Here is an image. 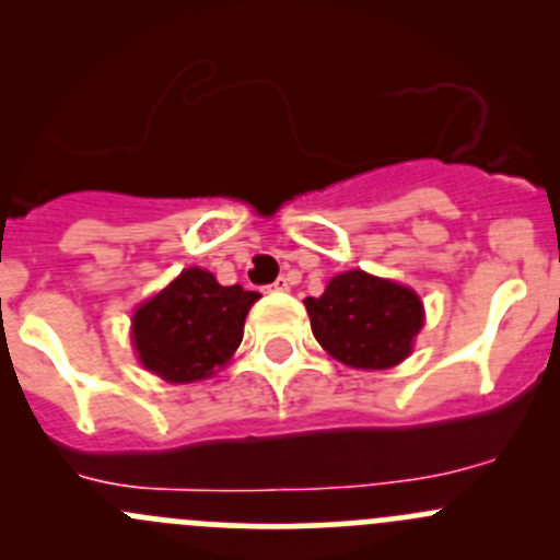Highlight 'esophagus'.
<instances>
[{"label": "esophagus", "instance_id": "1", "mask_svg": "<svg viewBox=\"0 0 560 560\" xmlns=\"http://www.w3.org/2000/svg\"><path fill=\"white\" fill-rule=\"evenodd\" d=\"M270 290H273V292H287V290H290V279L279 276V279H276L273 284H270Z\"/></svg>", "mask_w": 560, "mask_h": 560}]
</instances>
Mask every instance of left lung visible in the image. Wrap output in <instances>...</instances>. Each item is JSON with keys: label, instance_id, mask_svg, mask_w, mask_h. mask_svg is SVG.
Here are the masks:
<instances>
[{"label": "left lung", "instance_id": "obj_1", "mask_svg": "<svg viewBox=\"0 0 560 560\" xmlns=\"http://www.w3.org/2000/svg\"><path fill=\"white\" fill-rule=\"evenodd\" d=\"M303 303L316 341L352 369H393L411 352L422 327L420 298L365 270L336 276L325 295Z\"/></svg>", "mask_w": 560, "mask_h": 560}]
</instances>
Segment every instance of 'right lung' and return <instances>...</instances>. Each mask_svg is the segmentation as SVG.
Returning a JSON list of instances; mask_svg holds the SVG:
<instances>
[{
    "instance_id": "right-lung-1",
    "label": "right lung",
    "mask_w": 560,
    "mask_h": 560,
    "mask_svg": "<svg viewBox=\"0 0 560 560\" xmlns=\"http://www.w3.org/2000/svg\"><path fill=\"white\" fill-rule=\"evenodd\" d=\"M257 298L241 284L222 287L208 270H184L135 312L132 341L140 363L175 385L206 380L233 358Z\"/></svg>"
}]
</instances>
